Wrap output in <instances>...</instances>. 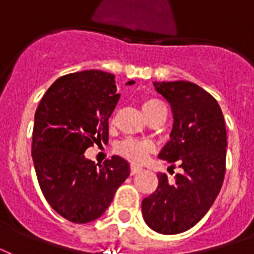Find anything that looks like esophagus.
Returning <instances> with one entry per match:
<instances>
[{"label": "esophagus", "mask_w": 254, "mask_h": 254, "mask_svg": "<svg viewBox=\"0 0 254 254\" xmlns=\"http://www.w3.org/2000/svg\"><path fill=\"white\" fill-rule=\"evenodd\" d=\"M141 170H142V167L134 166V165H131V166H130V174H131V175H134V174L139 173Z\"/></svg>", "instance_id": "obj_1"}]
</instances>
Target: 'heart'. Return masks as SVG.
I'll return each mask as SVG.
<instances>
[{"label": "heart", "mask_w": 254, "mask_h": 254, "mask_svg": "<svg viewBox=\"0 0 254 254\" xmlns=\"http://www.w3.org/2000/svg\"><path fill=\"white\" fill-rule=\"evenodd\" d=\"M141 109H142L143 115L147 120L150 119L151 116L157 115L159 112H166L165 104L157 97H146L141 103ZM154 146L153 143L147 142V141H141V139L127 138L124 139L123 142H120L116 146V153L120 154L127 161L133 163H142L146 161L150 153H153Z\"/></svg>", "instance_id": "1"}]
</instances>
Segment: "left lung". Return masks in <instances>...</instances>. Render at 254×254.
Listing matches in <instances>:
<instances>
[{
	"label": "left lung",
	"mask_w": 254,
	"mask_h": 254,
	"mask_svg": "<svg viewBox=\"0 0 254 254\" xmlns=\"http://www.w3.org/2000/svg\"><path fill=\"white\" fill-rule=\"evenodd\" d=\"M173 111L170 141L159 153L183 173L170 183L158 174V187L142 200L143 220L153 231L177 235L192 228L220 192L225 175L227 130L219 104L208 92L190 81H154Z\"/></svg>",
	"instance_id": "obj_1"
}]
</instances>
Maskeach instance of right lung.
Masks as SVG:
<instances>
[{"instance_id":"right-lung-1","label":"right lung","mask_w":254,"mask_h":254,"mask_svg":"<svg viewBox=\"0 0 254 254\" xmlns=\"http://www.w3.org/2000/svg\"><path fill=\"white\" fill-rule=\"evenodd\" d=\"M119 99L115 75L91 69L54 81L35 112L31 155L42 192L76 224L101 216L130 174L119 155L99 167L84 157L93 143L108 142V121Z\"/></svg>"}]
</instances>
